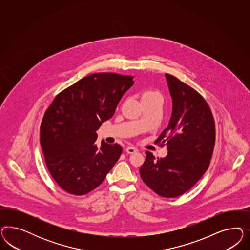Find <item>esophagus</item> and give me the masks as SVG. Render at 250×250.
Instances as JSON below:
<instances>
[{
  "label": "esophagus",
  "instance_id": "1",
  "mask_svg": "<svg viewBox=\"0 0 250 250\" xmlns=\"http://www.w3.org/2000/svg\"><path fill=\"white\" fill-rule=\"evenodd\" d=\"M125 151H126V153H128V154H133V153L137 151V149H136V147L128 146V147L125 148Z\"/></svg>",
  "mask_w": 250,
  "mask_h": 250
}]
</instances>
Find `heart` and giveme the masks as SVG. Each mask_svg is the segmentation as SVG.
<instances>
[{"label":"heart","instance_id":"b5f03b06","mask_svg":"<svg viewBox=\"0 0 250 250\" xmlns=\"http://www.w3.org/2000/svg\"><path fill=\"white\" fill-rule=\"evenodd\" d=\"M161 94L155 90H146L141 93V102H161Z\"/></svg>","mask_w":250,"mask_h":250}]
</instances>
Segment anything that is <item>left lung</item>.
<instances>
[{
    "label": "left lung",
    "mask_w": 250,
    "mask_h": 250,
    "mask_svg": "<svg viewBox=\"0 0 250 250\" xmlns=\"http://www.w3.org/2000/svg\"><path fill=\"white\" fill-rule=\"evenodd\" d=\"M166 76L172 99V114L167 128L155 143L166 146L165 158L146 151L140 167L143 182L159 196H181L205 174L212 158L215 126L204 97L176 77Z\"/></svg>",
    "instance_id": "8db88e82"
}]
</instances>
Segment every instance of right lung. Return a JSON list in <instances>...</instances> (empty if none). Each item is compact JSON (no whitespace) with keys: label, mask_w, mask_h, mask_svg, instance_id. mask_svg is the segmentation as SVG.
<instances>
[{"label":"right lung","mask_w":250,"mask_h":250,"mask_svg":"<svg viewBox=\"0 0 250 250\" xmlns=\"http://www.w3.org/2000/svg\"><path fill=\"white\" fill-rule=\"evenodd\" d=\"M133 76L94 73L59 93L45 111L40 144L49 173L61 189L83 195L104 181L121 156L118 144H96V131L113 117Z\"/></svg>","instance_id":"1"}]
</instances>
